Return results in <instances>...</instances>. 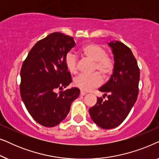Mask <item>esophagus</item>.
I'll return each instance as SVG.
<instances>
[{
  "label": "esophagus",
  "mask_w": 159,
  "mask_h": 159,
  "mask_svg": "<svg viewBox=\"0 0 159 159\" xmlns=\"http://www.w3.org/2000/svg\"><path fill=\"white\" fill-rule=\"evenodd\" d=\"M80 95H85L86 93L84 92V91H81V92H80Z\"/></svg>",
  "instance_id": "esophagus-1"
}]
</instances>
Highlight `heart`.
<instances>
[{"label": "heart", "instance_id": "b5f03b06", "mask_svg": "<svg viewBox=\"0 0 159 159\" xmlns=\"http://www.w3.org/2000/svg\"><path fill=\"white\" fill-rule=\"evenodd\" d=\"M82 52L84 56L95 61L94 70L99 71L104 77H108L113 72L114 61L111 57L106 55L107 52L101 45L94 43H88L82 48ZM64 61L69 72L71 74L77 72L78 60L75 53L69 52L65 56ZM99 74L96 72L90 75H80L74 80V84L81 90L90 91L102 83V77Z\"/></svg>", "mask_w": 159, "mask_h": 159}]
</instances>
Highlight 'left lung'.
Instances as JSON below:
<instances>
[{
	"label": "left lung",
	"instance_id": "8db88e82",
	"mask_svg": "<svg viewBox=\"0 0 159 159\" xmlns=\"http://www.w3.org/2000/svg\"><path fill=\"white\" fill-rule=\"evenodd\" d=\"M114 59V69L110 79L98 90L107 95L103 101L98 98L97 103L90 108L92 120L103 129L118 127L127 118L138 95L140 69L129 48L119 41L108 43Z\"/></svg>",
	"mask_w": 159,
	"mask_h": 159
}]
</instances>
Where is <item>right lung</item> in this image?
Returning <instances> with one entry per match:
<instances>
[{"label": "right lung", "mask_w": 159, "mask_h": 159, "mask_svg": "<svg viewBox=\"0 0 159 159\" xmlns=\"http://www.w3.org/2000/svg\"><path fill=\"white\" fill-rule=\"evenodd\" d=\"M75 45L71 37L53 32L32 47L21 66V99L32 118L44 127L61 122L80 95L77 88L56 92L72 81L64 60Z\"/></svg>", "instance_id": "add662e5"}]
</instances>
